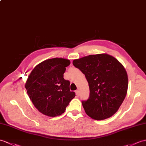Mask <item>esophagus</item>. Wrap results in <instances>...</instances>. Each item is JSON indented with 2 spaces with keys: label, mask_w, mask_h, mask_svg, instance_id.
<instances>
[{
  "label": "esophagus",
  "mask_w": 146,
  "mask_h": 146,
  "mask_svg": "<svg viewBox=\"0 0 146 146\" xmlns=\"http://www.w3.org/2000/svg\"><path fill=\"white\" fill-rule=\"evenodd\" d=\"M75 92H76V94L77 96H80V91L78 90H76Z\"/></svg>",
  "instance_id": "1"
}]
</instances>
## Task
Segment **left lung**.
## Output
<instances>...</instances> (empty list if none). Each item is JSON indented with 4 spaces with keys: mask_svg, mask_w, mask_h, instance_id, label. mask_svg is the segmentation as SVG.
I'll return each instance as SVG.
<instances>
[{
    "mask_svg": "<svg viewBox=\"0 0 146 146\" xmlns=\"http://www.w3.org/2000/svg\"><path fill=\"white\" fill-rule=\"evenodd\" d=\"M73 64L89 84L90 97L81 102L87 115L95 120L111 117L127 94L128 78L123 65L106 53L84 56L74 60Z\"/></svg>",
    "mask_w": 146,
    "mask_h": 146,
    "instance_id": "left-lung-1",
    "label": "left lung"
}]
</instances>
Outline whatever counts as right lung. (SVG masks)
Listing matches in <instances>:
<instances>
[{"instance_id":"obj_1","label":"right lung","mask_w":146,"mask_h":146,"mask_svg":"<svg viewBox=\"0 0 146 146\" xmlns=\"http://www.w3.org/2000/svg\"><path fill=\"white\" fill-rule=\"evenodd\" d=\"M70 64L69 60L62 58L46 60L37 65L28 77L25 83L27 94L43 114L60 116L75 96V93L70 90V81L63 78Z\"/></svg>"}]
</instances>
